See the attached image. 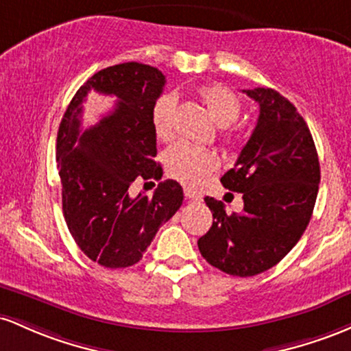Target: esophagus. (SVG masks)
Wrapping results in <instances>:
<instances>
[{"label":"esophagus","instance_id":"esophagus-1","mask_svg":"<svg viewBox=\"0 0 351 351\" xmlns=\"http://www.w3.org/2000/svg\"><path fill=\"white\" fill-rule=\"evenodd\" d=\"M184 194H186V197L189 200H192V202H202V195L197 194L195 191H192V189H184Z\"/></svg>","mask_w":351,"mask_h":351}]
</instances>
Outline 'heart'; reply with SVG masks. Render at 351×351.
<instances>
[{"instance_id":"b5f03b06","label":"heart","mask_w":351,"mask_h":351,"mask_svg":"<svg viewBox=\"0 0 351 351\" xmlns=\"http://www.w3.org/2000/svg\"><path fill=\"white\" fill-rule=\"evenodd\" d=\"M200 101L206 104L212 119L219 125H230L240 116V99L234 90L222 84H206L197 89ZM176 97L172 94H162L152 106L151 123L154 134L159 139L167 141L174 136ZM227 141H232L230 132L223 134ZM219 159L207 149L195 147L187 143L172 145L165 152V169L172 179L186 184L189 187H199L212 172L217 171Z\"/></svg>"}]
</instances>
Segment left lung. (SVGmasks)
I'll list each match as a JSON object with an SVG mask.
<instances>
[{
	"label": "left lung",
	"mask_w": 351,
	"mask_h": 351,
	"mask_svg": "<svg viewBox=\"0 0 351 351\" xmlns=\"http://www.w3.org/2000/svg\"><path fill=\"white\" fill-rule=\"evenodd\" d=\"M261 106L257 125L234 169L220 182L243 199L240 214L206 197L212 227L199 239L215 269L252 277L271 269L293 249L312 219L320 184L313 137L297 108L270 88L243 90Z\"/></svg>",
	"instance_id": "obj_1"
}]
</instances>
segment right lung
I'll use <instances>...</instances> for the list:
<instances>
[{"instance_id": "add662e5", "label": "right lung", "mask_w": 351, "mask_h": 351, "mask_svg": "<svg viewBox=\"0 0 351 351\" xmlns=\"http://www.w3.org/2000/svg\"><path fill=\"white\" fill-rule=\"evenodd\" d=\"M164 84L159 69L141 62L101 69L77 89L59 124L62 214L77 247L108 269L139 262L159 227L182 206V187L171 179L159 182L151 197L131 194L136 180L162 177L154 160L151 112ZM89 90L118 101L96 126L81 130L82 102Z\"/></svg>"}]
</instances>
